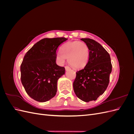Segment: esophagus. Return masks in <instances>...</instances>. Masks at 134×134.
<instances>
[{"label":"esophagus","mask_w":134,"mask_h":134,"mask_svg":"<svg viewBox=\"0 0 134 134\" xmlns=\"http://www.w3.org/2000/svg\"><path fill=\"white\" fill-rule=\"evenodd\" d=\"M65 69L66 70H69L70 68L69 67V66H65Z\"/></svg>","instance_id":"34e87169"}]
</instances>
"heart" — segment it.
<instances>
[{
	"instance_id": "1",
	"label": "heart",
	"mask_w": 134,
	"mask_h": 134,
	"mask_svg": "<svg viewBox=\"0 0 134 134\" xmlns=\"http://www.w3.org/2000/svg\"><path fill=\"white\" fill-rule=\"evenodd\" d=\"M68 58V63L76 69L84 68L90 59V49L83 42L73 41L65 43L56 55L58 64L63 65Z\"/></svg>"
}]
</instances>
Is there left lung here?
I'll return each instance as SVG.
<instances>
[{
    "label": "left lung",
    "instance_id": "obj_1",
    "mask_svg": "<svg viewBox=\"0 0 134 134\" xmlns=\"http://www.w3.org/2000/svg\"><path fill=\"white\" fill-rule=\"evenodd\" d=\"M90 49L86 66L76 72L73 83L77 97L84 102L96 100L108 86L112 71L110 55L100 43L91 38H82Z\"/></svg>",
    "mask_w": 134,
    "mask_h": 134
}]
</instances>
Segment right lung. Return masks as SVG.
I'll return each instance as SVG.
<instances>
[{"label":"right lung","mask_w":134,"mask_h":134,"mask_svg":"<svg viewBox=\"0 0 134 134\" xmlns=\"http://www.w3.org/2000/svg\"><path fill=\"white\" fill-rule=\"evenodd\" d=\"M68 38H45L36 43L24 56L21 65V82L28 95L40 102L56 95L58 80L65 74L56 63V51Z\"/></svg>","instance_id":"right-lung-1"}]
</instances>
